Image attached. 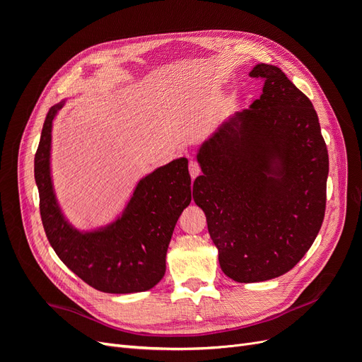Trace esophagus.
<instances>
[{
    "label": "esophagus",
    "instance_id": "obj_1",
    "mask_svg": "<svg viewBox=\"0 0 362 362\" xmlns=\"http://www.w3.org/2000/svg\"><path fill=\"white\" fill-rule=\"evenodd\" d=\"M189 170H190V177H192V180H194V178L198 177V175L201 173V166H199V163L196 161V160H190V163H189Z\"/></svg>",
    "mask_w": 362,
    "mask_h": 362
}]
</instances>
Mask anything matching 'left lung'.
I'll return each mask as SVG.
<instances>
[{
  "label": "left lung",
  "instance_id": "obj_1",
  "mask_svg": "<svg viewBox=\"0 0 362 362\" xmlns=\"http://www.w3.org/2000/svg\"><path fill=\"white\" fill-rule=\"evenodd\" d=\"M249 75L264 80L259 100L204 141L193 182L218 264L237 282L278 278L302 259L323 223L329 172L308 96L278 66Z\"/></svg>",
  "mask_w": 362,
  "mask_h": 362
}]
</instances>
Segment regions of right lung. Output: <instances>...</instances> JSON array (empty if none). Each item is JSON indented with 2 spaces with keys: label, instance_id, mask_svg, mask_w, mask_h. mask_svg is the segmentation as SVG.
Returning a JSON list of instances; mask_svg holds the SVG:
<instances>
[{
  "label": "right lung",
  "instance_id": "right-lung-1",
  "mask_svg": "<svg viewBox=\"0 0 362 362\" xmlns=\"http://www.w3.org/2000/svg\"><path fill=\"white\" fill-rule=\"evenodd\" d=\"M63 104L49 108L35 157L40 217L48 242L90 287L116 294L146 291L164 276L173 228L192 201L189 161L173 160L140 180L116 222L92 233L76 231L60 211L49 172L52 120Z\"/></svg>",
  "mask_w": 362,
  "mask_h": 362
}]
</instances>
